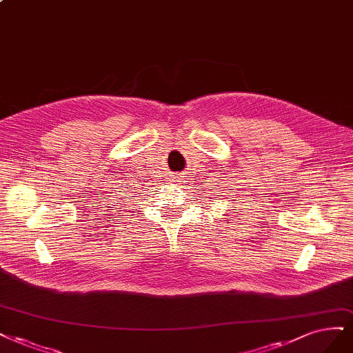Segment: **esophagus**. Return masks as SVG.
Returning a JSON list of instances; mask_svg holds the SVG:
<instances>
[{"instance_id": "esophagus-1", "label": "esophagus", "mask_w": 353, "mask_h": 353, "mask_svg": "<svg viewBox=\"0 0 353 353\" xmlns=\"http://www.w3.org/2000/svg\"><path fill=\"white\" fill-rule=\"evenodd\" d=\"M185 174H181V172H178V174H175V175H172V182H176L178 185H181V184H184L185 182Z\"/></svg>"}]
</instances>
